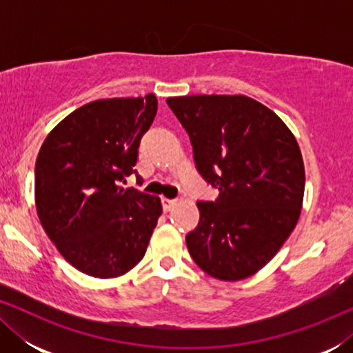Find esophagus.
<instances>
[{"label": "esophagus", "mask_w": 353, "mask_h": 353, "mask_svg": "<svg viewBox=\"0 0 353 353\" xmlns=\"http://www.w3.org/2000/svg\"><path fill=\"white\" fill-rule=\"evenodd\" d=\"M162 207H163V210L165 212H168V210H172L173 209V205L176 204V201L175 199H168V197H162Z\"/></svg>", "instance_id": "34e87169"}]
</instances>
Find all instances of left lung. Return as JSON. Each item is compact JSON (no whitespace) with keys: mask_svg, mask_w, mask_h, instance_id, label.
I'll return each instance as SVG.
<instances>
[{"mask_svg":"<svg viewBox=\"0 0 353 353\" xmlns=\"http://www.w3.org/2000/svg\"><path fill=\"white\" fill-rule=\"evenodd\" d=\"M167 104L190 134L197 172L219 190L215 201L197 202L188 250L210 276L248 278L274 257L301 215L305 170L296 138L273 110L243 94Z\"/></svg>","mask_w":353,"mask_h":353,"instance_id":"1","label":"left lung"}]
</instances>
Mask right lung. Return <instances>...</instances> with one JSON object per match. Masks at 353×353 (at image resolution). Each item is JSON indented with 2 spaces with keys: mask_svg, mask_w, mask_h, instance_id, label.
Returning a JSON list of instances; mask_svg holds the SVG:
<instances>
[{
  "mask_svg": "<svg viewBox=\"0 0 353 353\" xmlns=\"http://www.w3.org/2000/svg\"><path fill=\"white\" fill-rule=\"evenodd\" d=\"M157 114L154 94L88 103L57 123L35 163L38 219L67 262L94 278L130 272L162 214L157 196L122 188Z\"/></svg>",
  "mask_w": 353,
  "mask_h": 353,
  "instance_id": "1",
  "label": "right lung"
}]
</instances>
